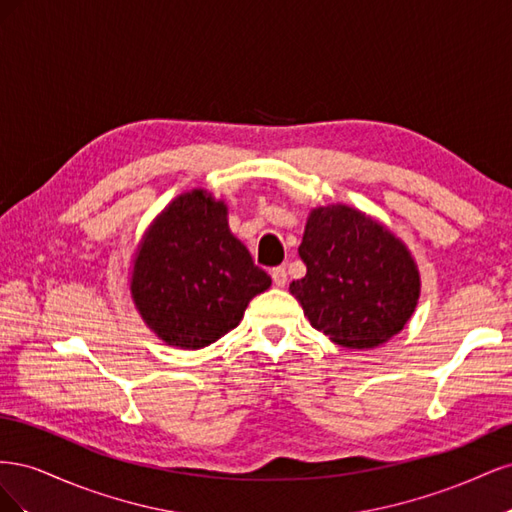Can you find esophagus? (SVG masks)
Returning <instances> with one entry per match:
<instances>
[{
    "label": "esophagus",
    "instance_id": "34e87169",
    "mask_svg": "<svg viewBox=\"0 0 512 512\" xmlns=\"http://www.w3.org/2000/svg\"><path fill=\"white\" fill-rule=\"evenodd\" d=\"M271 277H273V284H275L277 288H284V286L288 284V273H286L284 267L271 269Z\"/></svg>",
    "mask_w": 512,
    "mask_h": 512
}]
</instances>
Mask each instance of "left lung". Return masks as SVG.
Segmentation results:
<instances>
[{
  "label": "left lung",
  "instance_id": "left-lung-1",
  "mask_svg": "<svg viewBox=\"0 0 512 512\" xmlns=\"http://www.w3.org/2000/svg\"><path fill=\"white\" fill-rule=\"evenodd\" d=\"M299 256L307 273L290 284L312 327L346 348H371L410 320L421 282L406 245L361 211L314 209Z\"/></svg>",
  "mask_w": 512,
  "mask_h": 512
}]
</instances>
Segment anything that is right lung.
Masks as SVG:
<instances>
[{
  "instance_id": "right-lung-1",
  "label": "right lung",
  "mask_w": 512,
  "mask_h": 512,
  "mask_svg": "<svg viewBox=\"0 0 512 512\" xmlns=\"http://www.w3.org/2000/svg\"><path fill=\"white\" fill-rule=\"evenodd\" d=\"M271 286L232 237L226 205L200 190L179 196L153 222L138 252L132 297L170 346L203 348L237 327L247 303Z\"/></svg>"
}]
</instances>
